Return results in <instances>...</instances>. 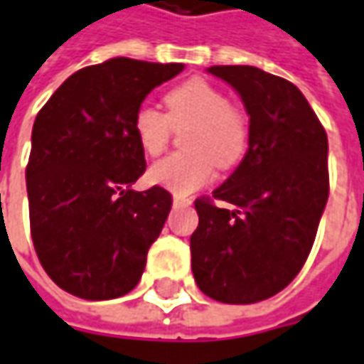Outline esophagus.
I'll return each mask as SVG.
<instances>
[{"label": "esophagus", "instance_id": "1", "mask_svg": "<svg viewBox=\"0 0 364 364\" xmlns=\"http://www.w3.org/2000/svg\"><path fill=\"white\" fill-rule=\"evenodd\" d=\"M173 203L175 205H183V207H189L191 205V199H187V197H181V195H173Z\"/></svg>", "mask_w": 364, "mask_h": 364}]
</instances>
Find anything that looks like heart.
I'll list each match as a JSON object with an SVG mask.
<instances>
[{
  "mask_svg": "<svg viewBox=\"0 0 364 364\" xmlns=\"http://www.w3.org/2000/svg\"><path fill=\"white\" fill-rule=\"evenodd\" d=\"M167 113L141 105L133 115V133L139 147L157 157L171 141L173 129H183L187 151L171 153L149 169V181L173 193H191L211 181L215 165L231 169L245 157L251 141V121L241 107L231 105L223 89L203 77H191L165 93Z\"/></svg>",
  "mask_w": 364,
  "mask_h": 364,
  "instance_id": "1",
  "label": "heart"
}]
</instances>
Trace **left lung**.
Listing matches in <instances>:
<instances>
[{
    "label": "left lung",
    "mask_w": 364,
    "mask_h": 364,
    "mask_svg": "<svg viewBox=\"0 0 364 364\" xmlns=\"http://www.w3.org/2000/svg\"><path fill=\"white\" fill-rule=\"evenodd\" d=\"M209 73L241 95L251 141L213 197L195 201L191 269L207 296L249 305L283 291L305 265L328 199V141L291 81L251 65H215Z\"/></svg>",
    "instance_id": "obj_1"
}]
</instances>
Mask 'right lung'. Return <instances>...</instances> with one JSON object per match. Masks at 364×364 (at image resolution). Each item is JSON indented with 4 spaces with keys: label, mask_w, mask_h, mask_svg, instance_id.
Masks as SVG:
<instances>
[{
    "label": "right lung",
    "mask_w": 364,
    "mask_h": 364,
    "mask_svg": "<svg viewBox=\"0 0 364 364\" xmlns=\"http://www.w3.org/2000/svg\"><path fill=\"white\" fill-rule=\"evenodd\" d=\"M181 71L113 58L75 71L37 113L26 169L31 239L47 275L71 295L105 301L139 283L171 193L131 189L147 167L133 115Z\"/></svg>",
    "instance_id": "add662e5"
}]
</instances>
